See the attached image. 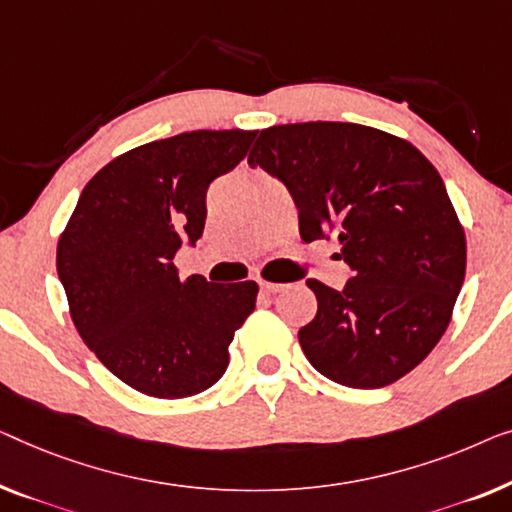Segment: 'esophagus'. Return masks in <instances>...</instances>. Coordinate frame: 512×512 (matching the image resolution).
<instances>
[{"label":"esophagus","instance_id":"obj_1","mask_svg":"<svg viewBox=\"0 0 512 512\" xmlns=\"http://www.w3.org/2000/svg\"><path fill=\"white\" fill-rule=\"evenodd\" d=\"M286 284H274V281H261V291L263 293H279L284 291Z\"/></svg>","mask_w":512,"mask_h":512}]
</instances>
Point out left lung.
I'll use <instances>...</instances> for the list:
<instances>
[{
    "label": "left lung",
    "mask_w": 512,
    "mask_h": 512,
    "mask_svg": "<svg viewBox=\"0 0 512 512\" xmlns=\"http://www.w3.org/2000/svg\"><path fill=\"white\" fill-rule=\"evenodd\" d=\"M249 166L286 184L305 242L337 235L353 270L342 291L309 279L318 300L298 339L325 379L383 388L418 367L453 316L466 240L425 154L351 122L263 129Z\"/></svg>",
    "instance_id": "obj_1"
}]
</instances>
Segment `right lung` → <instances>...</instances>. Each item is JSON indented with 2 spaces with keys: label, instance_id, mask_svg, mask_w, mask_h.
<instances>
[{
  "label": "right lung",
  "instance_id": "obj_1",
  "mask_svg": "<svg viewBox=\"0 0 512 512\" xmlns=\"http://www.w3.org/2000/svg\"><path fill=\"white\" fill-rule=\"evenodd\" d=\"M256 131H189L124 152L96 173L57 244V274L90 351L143 395L217 383L256 281L180 279L173 258L205 228L207 187L247 157Z\"/></svg>",
  "mask_w": 512,
  "mask_h": 512
}]
</instances>
